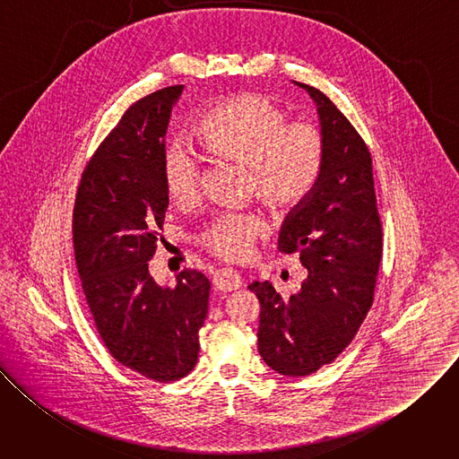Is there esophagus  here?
Returning a JSON list of instances; mask_svg holds the SVG:
<instances>
[{"instance_id":"esophagus-1","label":"esophagus","mask_w":459,"mask_h":459,"mask_svg":"<svg viewBox=\"0 0 459 459\" xmlns=\"http://www.w3.org/2000/svg\"><path fill=\"white\" fill-rule=\"evenodd\" d=\"M212 283L221 292H232V290H238L243 285V280H241V276L236 271L221 269V271H218L214 274Z\"/></svg>"}]
</instances>
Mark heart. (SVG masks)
<instances>
[{
    "instance_id": "heart-1",
    "label": "heart",
    "mask_w": 459,
    "mask_h": 459,
    "mask_svg": "<svg viewBox=\"0 0 459 459\" xmlns=\"http://www.w3.org/2000/svg\"><path fill=\"white\" fill-rule=\"evenodd\" d=\"M194 140L211 156L248 167V188L276 212L303 204L325 165V142L310 123H289L287 112L264 94L230 96L209 108ZM163 183L181 207L198 202L202 160L185 147L163 156ZM265 223L255 214H221L200 234V243L223 259H245Z\"/></svg>"
}]
</instances>
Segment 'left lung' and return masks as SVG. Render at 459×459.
Returning a JSON list of instances; mask_svg holds the SVG:
<instances>
[{"mask_svg":"<svg viewBox=\"0 0 459 459\" xmlns=\"http://www.w3.org/2000/svg\"><path fill=\"white\" fill-rule=\"evenodd\" d=\"M316 103L325 165L308 198L294 207L278 248L299 252L308 271L289 299L269 281L248 285L259 310L257 351L283 376H308L354 340L374 301L383 252L372 158L358 130L321 91L298 83Z\"/></svg>","mask_w":459,"mask_h":459,"instance_id":"left-lung-1","label":"left lung"}]
</instances>
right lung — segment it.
Masks as SVG:
<instances>
[{"instance_id":"add662e5","label":"right lung","mask_w":459,"mask_h":459,"mask_svg":"<svg viewBox=\"0 0 459 459\" xmlns=\"http://www.w3.org/2000/svg\"><path fill=\"white\" fill-rule=\"evenodd\" d=\"M183 85L130 107L87 163L74 204L73 239L96 329L116 361L154 381L186 376L200 352L211 281L185 269L176 287L149 273L163 229L165 134Z\"/></svg>"}]
</instances>
